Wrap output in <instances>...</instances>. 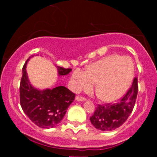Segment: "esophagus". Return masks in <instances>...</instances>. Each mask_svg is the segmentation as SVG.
I'll return each instance as SVG.
<instances>
[{"instance_id":"esophagus-1","label":"esophagus","mask_w":157,"mask_h":157,"mask_svg":"<svg viewBox=\"0 0 157 157\" xmlns=\"http://www.w3.org/2000/svg\"><path fill=\"white\" fill-rule=\"evenodd\" d=\"M75 99L77 101H85L86 100V98L83 97V96H76Z\"/></svg>"}]
</instances>
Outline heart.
I'll list each match as a JSON object with an SVG mask.
<instances>
[{
  "label": "heart",
  "mask_w": 157,
  "mask_h": 157,
  "mask_svg": "<svg viewBox=\"0 0 157 157\" xmlns=\"http://www.w3.org/2000/svg\"><path fill=\"white\" fill-rule=\"evenodd\" d=\"M134 74V64L128 57L115 55L93 63L88 71L76 69L71 76L75 91L90 89L96 83V92L101 99L112 102L121 97L129 87Z\"/></svg>",
  "instance_id": "b5f03b06"
}]
</instances>
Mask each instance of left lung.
Returning <instances> with one entry per match:
<instances>
[{
    "instance_id": "8db88e82",
    "label": "left lung",
    "mask_w": 157,
    "mask_h": 157,
    "mask_svg": "<svg viewBox=\"0 0 157 157\" xmlns=\"http://www.w3.org/2000/svg\"><path fill=\"white\" fill-rule=\"evenodd\" d=\"M138 92V81L135 77L131 87L115 103L98 104L90 117L92 124L100 131L115 130L122 125L134 109Z\"/></svg>"
}]
</instances>
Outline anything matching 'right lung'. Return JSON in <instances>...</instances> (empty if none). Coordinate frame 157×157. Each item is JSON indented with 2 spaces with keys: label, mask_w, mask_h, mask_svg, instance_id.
Instances as JSON below:
<instances>
[{
  "label": "right lung",
  "mask_w": 157,
  "mask_h": 157,
  "mask_svg": "<svg viewBox=\"0 0 157 157\" xmlns=\"http://www.w3.org/2000/svg\"><path fill=\"white\" fill-rule=\"evenodd\" d=\"M26 60L23 67L20 85V102L23 112L34 124L42 128H51L61 122L75 93L63 86L41 91L30 85L26 71ZM71 68L58 67L60 75H66Z\"/></svg>",
  "instance_id": "add662e5"
}]
</instances>
